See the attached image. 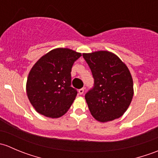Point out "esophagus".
Masks as SVG:
<instances>
[{
    "label": "esophagus",
    "instance_id": "esophagus-1",
    "mask_svg": "<svg viewBox=\"0 0 158 158\" xmlns=\"http://www.w3.org/2000/svg\"><path fill=\"white\" fill-rule=\"evenodd\" d=\"M84 92H85V89H84V88H82V89H80L79 90V93L80 94V95H82V94L84 93Z\"/></svg>",
    "mask_w": 158,
    "mask_h": 158
}]
</instances>
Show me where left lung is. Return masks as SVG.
<instances>
[{"mask_svg": "<svg viewBox=\"0 0 158 158\" xmlns=\"http://www.w3.org/2000/svg\"><path fill=\"white\" fill-rule=\"evenodd\" d=\"M90 67L95 85L85 95L91 114L99 122L118 118L127 111L134 95L133 79L128 66L107 50L82 53Z\"/></svg>", "mask_w": 158, "mask_h": 158, "instance_id": "8db88e82", "label": "left lung"}]
</instances>
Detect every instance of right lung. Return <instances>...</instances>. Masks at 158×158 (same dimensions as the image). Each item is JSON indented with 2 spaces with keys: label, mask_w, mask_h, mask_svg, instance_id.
<instances>
[{
  "label": "right lung",
  "mask_w": 158,
  "mask_h": 158,
  "mask_svg": "<svg viewBox=\"0 0 158 158\" xmlns=\"http://www.w3.org/2000/svg\"><path fill=\"white\" fill-rule=\"evenodd\" d=\"M81 52L69 48H56L43 56L28 75V99L39 114L58 118L64 115L77 95L71 87V70Z\"/></svg>",
  "instance_id": "add662e5"
}]
</instances>
